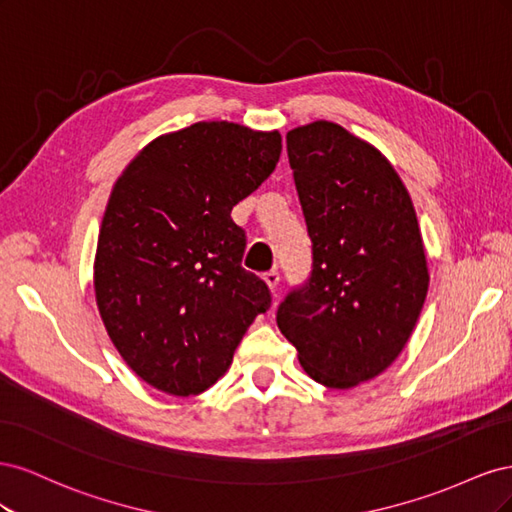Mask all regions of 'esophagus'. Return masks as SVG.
<instances>
[{
	"instance_id": "esophagus-1",
	"label": "esophagus",
	"mask_w": 512,
	"mask_h": 512,
	"mask_svg": "<svg viewBox=\"0 0 512 512\" xmlns=\"http://www.w3.org/2000/svg\"><path fill=\"white\" fill-rule=\"evenodd\" d=\"M262 280H265V284H267L271 290H275L277 284H280V273H277L275 269H273V271H267L265 275H262Z\"/></svg>"
}]
</instances>
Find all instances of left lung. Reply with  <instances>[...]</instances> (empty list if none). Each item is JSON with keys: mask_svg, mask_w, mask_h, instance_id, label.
Returning a JSON list of instances; mask_svg holds the SVG:
<instances>
[{"mask_svg": "<svg viewBox=\"0 0 512 512\" xmlns=\"http://www.w3.org/2000/svg\"><path fill=\"white\" fill-rule=\"evenodd\" d=\"M312 273L277 307L309 378L350 389L389 367L429 288L412 198L382 153L331 121L286 134Z\"/></svg>", "mask_w": 512, "mask_h": 512, "instance_id": "left-lung-1", "label": "left lung"}]
</instances>
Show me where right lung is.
<instances>
[{
    "instance_id": "1",
    "label": "right lung",
    "mask_w": 512,
    "mask_h": 512,
    "mask_svg": "<svg viewBox=\"0 0 512 512\" xmlns=\"http://www.w3.org/2000/svg\"><path fill=\"white\" fill-rule=\"evenodd\" d=\"M282 136L198 121L151 141L115 181L94 262L108 337L134 374L168 395L207 391L271 292L241 267L230 218L265 181Z\"/></svg>"
}]
</instances>
